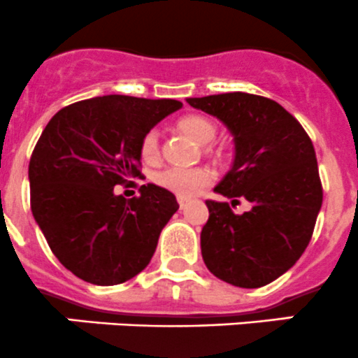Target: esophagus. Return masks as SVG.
Masks as SVG:
<instances>
[{"label": "esophagus", "mask_w": 358, "mask_h": 358, "mask_svg": "<svg viewBox=\"0 0 358 358\" xmlns=\"http://www.w3.org/2000/svg\"><path fill=\"white\" fill-rule=\"evenodd\" d=\"M187 203H189V200H187V198H179V207H180V210H182V208H186Z\"/></svg>", "instance_id": "obj_1"}]
</instances>
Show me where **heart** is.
I'll list each match as a JSON object with an SVG mask.
<instances>
[{
    "label": "heart",
    "mask_w": 358,
    "mask_h": 358,
    "mask_svg": "<svg viewBox=\"0 0 358 358\" xmlns=\"http://www.w3.org/2000/svg\"><path fill=\"white\" fill-rule=\"evenodd\" d=\"M178 130L189 136L198 144L214 143L217 136V127L212 120L200 115H187L178 122ZM205 153L212 155L210 146H205ZM139 155L146 164H155L160 158V139L155 130H150L143 136L139 143ZM212 172L203 167L194 169H164L155 174V184L171 193L178 194L179 198H191L200 193L203 187L212 182Z\"/></svg>",
    "instance_id": "heart-1"
}]
</instances>
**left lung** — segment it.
Instances as JSON below:
<instances>
[{
    "instance_id": "1",
    "label": "left lung",
    "mask_w": 358,
    "mask_h": 358,
    "mask_svg": "<svg viewBox=\"0 0 358 358\" xmlns=\"http://www.w3.org/2000/svg\"><path fill=\"white\" fill-rule=\"evenodd\" d=\"M217 116L235 137V164L215 186L228 201L207 200L201 257L212 275L243 289L277 280L294 266L313 235L322 180L306 130L278 102L243 92L187 99ZM240 199L251 210L238 216Z\"/></svg>"
}]
</instances>
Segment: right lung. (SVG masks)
<instances>
[{"label": "right lung", "mask_w": 358, "mask_h": 358, "mask_svg": "<svg viewBox=\"0 0 358 358\" xmlns=\"http://www.w3.org/2000/svg\"><path fill=\"white\" fill-rule=\"evenodd\" d=\"M182 108L174 99L104 95L66 106L41 132L29 162L31 210L64 268L94 285H118L150 264L179 203L171 191L115 186L141 178L139 143Z\"/></svg>", "instance_id": "obj_1"}]
</instances>
